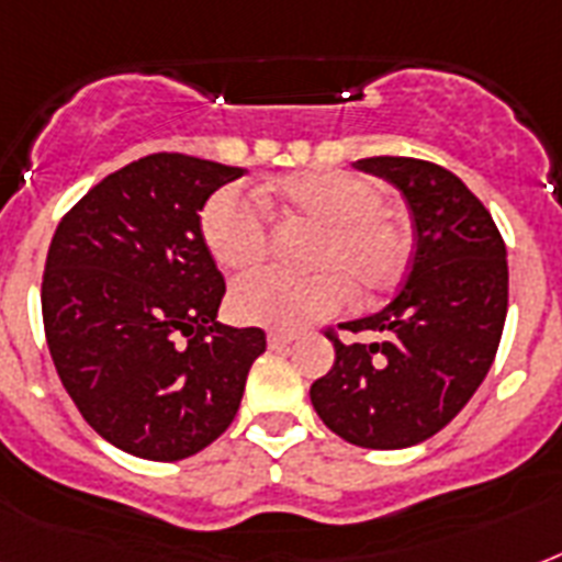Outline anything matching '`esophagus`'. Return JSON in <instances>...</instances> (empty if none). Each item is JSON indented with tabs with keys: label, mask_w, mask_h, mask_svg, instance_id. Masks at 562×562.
I'll return each mask as SVG.
<instances>
[{
	"label": "esophagus",
	"mask_w": 562,
	"mask_h": 562,
	"mask_svg": "<svg viewBox=\"0 0 562 562\" xmlns=\"http://www.w3.org/2000/svg\"><path fill=\"white\" fill-rule=\"evenodd\" d=\"M289 344H294V335H291V333H271V335H268V347H271V350H285Z\"/></svg>",
	"instance_id": "esophagus-1"
}]
</instances>
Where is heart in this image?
I'll use <instances>...</instances> for the list:
<instances>
[{"label":"heart","instance_id":"1","mask_svg":"<svg viewBox=\"0 0 562 562\" xmlns=\"http://www.w3.org/2000/svg\"><path fill=\"white\" fill-rule=\"evenodd\" d=\"M268 198L297 218L317 224L303 277L262 271L236 282L229 312L236 321L268 329H300L329 315L347 297H373L402 280L411 238L382 206V189L370 178L338 169L285 175L268 187ZM201 238L218 268L250 271L268 250V224L254 198L224 187L203 203Z\"/></svg>","mask_w":562,"mask_h":562}]
</instances>
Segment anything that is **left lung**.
<instances>
[{
  "instance_id": "obj_1",
  "label": "left lung",
  "mask_w": 562,
  "mask_h": 562,
  "mask_svg": "<svg viewBox=\"0 0 562 562\" xmlns=\"http://www.w3.org/2000/svg\"><path fill=\"white\" fill-rule=\"evenodd\" d=\"M356 169L400 189L417 250L400 294L341 324L382 341L341 344L312 384L326 428L364 449H405L437 435L472 400L496 359L507 315V250L487 206L461 178L414 157H368Z\"/></svg>"
}]
</instances>
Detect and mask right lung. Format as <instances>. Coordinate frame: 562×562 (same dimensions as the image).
Masks as SVG:
<instances>
[{"mask_svg": "<svg viewBox=\"0 0 562 562\" xmlns=\"http://www.w3.org/2000/svg\"><path fill=\"white\" fill-rule=\"evenodd\" d=\"M245 175L151 154L110 175L57 224L43 273L55 370L81 417L145 461H183L227 431L265 352L221 326L224 277L201 238L210 194Z\"/></svg>", "mask_w": 562, "mask_h": 562, "instance_id": "right-lung-1", "label": "right lung"}]
</instances>
